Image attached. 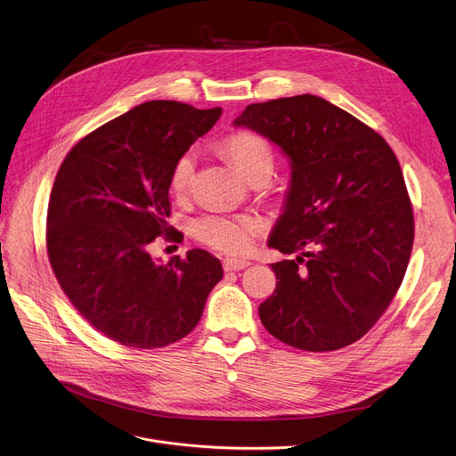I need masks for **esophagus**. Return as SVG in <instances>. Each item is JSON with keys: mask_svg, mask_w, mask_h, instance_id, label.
<instances>
[{"mask_svg": "<svg viewBox=\"0 0 456 456\" xmlns=\"http://www.w3.org/2000/svg\"><path fill=\"white\" fill-rule=\"evenodd\" d=\"M249 265L248 260H238V258H225L224 260V269L225 271H240V269H246Z\"/></svg>", "mask_w": 456, "mask_h": 456, "instance_id": "esophagus-1", "label": "esophagus"}]
</instances>
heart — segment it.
Here are the masks:
<instances>
[{
    "mask_svg": "<svg viewBox=\"0 0 456 456\" xmlns=\"http://www.w3.org/2000/svg\"><path fill=\"white\" fill-rule=\"evenodd\" d=\"M224 156L240 170L249 183L264 181L267 183L275 170V154L271 144L253 132H234L220 142ZM196 159L192 151L181 154L170 172V189L174 194L189 192L194 179ZM192 234L205 246L227 255H246L253 249L256 236L262 232V224L253 216H203L192 222Z\"/></svg>",
    "mask_w": 456,
    "mask_h": 456,
    "instance_id": "obj_1",
    "label": "heart"
}]
</instances>
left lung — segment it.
Listing matches in <instances>:
<instances>
[{
	"label": "left lung",
	"instance_id": "obj_1",
	"mask_svg": "<svg viewBox=\"0 0 456 456\" xmlns=\"http://www.w3.org/2000/svg\"><path fill=\"white\" fill-rule=\"evenodd\" d=\"M234 126L282 148L291 161L284 212L269 248L277 288L258 315L273 338L308 352L361 339L405 277L414 218L398 158L348 111L315 95L249 104Z\"/></svg>",
	"mask_w": 456,
	"mask_h": 456
}]
</instances>
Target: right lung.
I'll use <instances>...</instances> for the list:
<instances>
[{
  "instance_id": "right-lung-1",
  "label": "right lung",
  "mask_w": 456,
  "mask_h": 456,
  "mask_svg": "<svg viewBox=\"0 0 456 456\" xmlns=\"http://www.w3.org/2000/svg\"><path fill=\"white\" fill-rule=\"evenodd\" d=\"M220 115L222 108L142 102L80 139L60 165L47 207L49 262L75 310L115 343L161 348L183 339L224 277L203 249L168 264L148 253L170 229L175 159Z\"/></svg>"
}]
</instances>
